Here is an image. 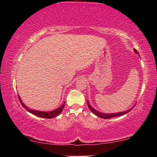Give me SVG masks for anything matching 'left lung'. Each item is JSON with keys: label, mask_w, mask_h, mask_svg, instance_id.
Here are the masks:
<instances>
[{"label": "left lung", "mask_w": 157, "mask_h": 157, "mask_svg": "<svg viewBox=\"0 0 157 157\" xmlns=\"http://www.w3.org/2000/svg\"><path fill=\"white\" fill-rule=\"evenodd\" d=\"M134 52H136V54H139V52H138V51L136 49H134ZM87 105H88V107L89 108V109L91 110L92 112L95 114V115H96L97 116L100 117V118H104V119H108V118H113V117L120 116H122V115H124V114H126L128 112H129V111L133 109V108L124 111V112H119V113H103L100 112V111H98L95 109H94L93 108L91 105H90V104L89 103V101H87Z\"/></svg>", "instance_id": "8db88e82"}]
</instances>
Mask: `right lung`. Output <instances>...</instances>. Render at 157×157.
<instances>
[{"label":"right lung","instance_id":"right-lung-1","mask_svg":"<svg viewBox=\"0 0 157 157\" xmlns=\"http://www.w3.org/2000/svg\"><path fill=\"white\" fill-rule=\"evenodd\" d=\"M18 100H19L21 104L22 105L23 107H24L28 111H29V112L34 114V115L41 117V118H52L59 115V114L62 111L65 105V102H64L62 106H61V107L56 109L55 110H53L51 111H41L33 110V109H31L30 108H28L27 106H25L24 104H23V102H22V100H21V99L20 98L19 95H18Z\"/></svg>","mask_w":157,"mask_h":157}]
</instances>
